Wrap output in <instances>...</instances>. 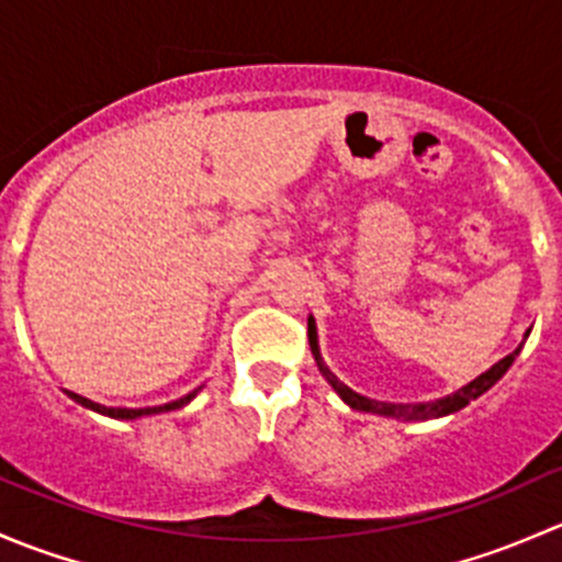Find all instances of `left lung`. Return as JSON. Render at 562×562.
Here are the masks:
<instances>
[{"label":"left lung","instance_id":"obj_1","mask_svg":"<svg viewBox=\"0 0 562 562\" xmlns=\"http://www.w3.org/2000/svg\"><path fill=\"white\" fill-rule=\"evenodd\" d=\"M530 334V331H527ZM307 337H310V348H313V356L317 361V367L323 370V375H326V381L331 383V389L337 391L339 396H342L345 402H348L353 411H364V413H378V416H391V418H405V422H424V418H438V416H446V413H454L459 407L468 405L470 400H475V396L484 394L486 389L495 386L497 381H501L503 375H506L508 367L514 364V359L519 356V350H522V345H519L514 353H508L506 359L497 361L492 370H486L484 375H479L475 381H470L468 386L454 391V394L443 396V400H435V402H418V405H396V402H378V400H367V396L356 394L353 389H348L345 383L337 381V375H331V372L323 367L321 361V350H317V334H315V321L310 317L307 321Z\"/></svg>","mask_w":562,"mask_h":562}]
</instances>
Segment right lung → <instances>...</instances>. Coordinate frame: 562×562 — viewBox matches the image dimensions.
I'll use <instances>...</instances> for the list:
<instances>
[{"instance_id": "1", "label": "right lung", "mask_w": 562, "mask_h": 562, "mask_svg": "<svg viewBox=\"0 0 562 562\" xmlns=\"http://www.w3.org/2000/svg\"><path fill=\"white\" fill-rule=\"evenodd\" d=\"M67 394H70L72 400L78 402V405L92 407V411L103 413V416H111V418H138V416H149V413H168V411H176V407L187 405V402H190L192 396L198 394V389H195V391H190V394H187V396H181V400L168 402V405H160V407H105V405H98V402L87 400V396L76 394V391H67Z\"/></svg>"}]
</instances>
